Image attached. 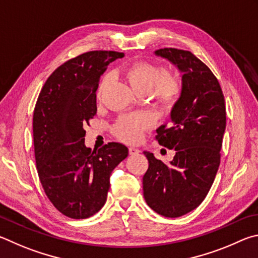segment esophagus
<instances>
[{"mask_svg": "<svg viewBox=\"0 0 258 258\" xmlns=\"http://www.w3.org/2000/svg\"><path fill=\"white\" fill-rule=\"evenodd\" d=\"M139 153H141V151H139L138 148H136V147H129V154L130 155H137V154H139Z\"/></svg>", "mask_w": 258, "mask_h": 258, "instance_id": "obj_1", "label": "esophagus"}]
</instances>
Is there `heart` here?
<instances>
[{"label":"heart","instance_id":"b5f03b06","mask_svg":"<svg viewBox=\"0 0 258 258\" xmlns=\"http://www.w3.org/2000/svg\"><path fill=\"white\" fill-rule=\"evenodd\" d=\"M121 76L134 92L148 95L156 106L171 110L181 95V84L178 78L166 71L164 67L147 61H134L121 70ZM110 75L99 81L96 97L99 98L104 88L110 83ZM153 124L152 117L145 113L122 115L114 125V134L120 141L135 144L141 141L143 134Z\"/></svg>","mask_w":258,"mask_h":258}]
</instances>
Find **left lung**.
<instances>
[{"label": "left lung", "instance_id": "obj_1", "mask_svg": "<svg viewBox=\"0 0 258 258\" xmlns=\"http://www.w3.org/2000/svg\"><path fill=\"white\" fill-rule=\"evenodd\" d=\"M155 54L182 72V90L171 123L161 125L155 136L175 155L165 164L144 153L150 163L143 178L144 197L156 213L179 218L200 206L213 184L227 123L225 102L213 72L191 52L165 47Z\"/></svg>", "mask_w": 258, "mask_h": 258}]
</instances>
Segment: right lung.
<instances>
[{
  "instance_id": "obj_1",
  "label": "right lung",
  "mask_w": 258,
  "mask_h": 258,
  "mask_svg": "<svg viewBox=\"0 0 258 258\" xmlns=\"http://www.w3.org/2000/svg\"><path fill=\"white\" fill-rule=\"evenodd\" d=\"M124 54L90 51L53 71L36 102L33 136L37 173L54 207L71 219H87L102 209L110 175L128 148L108 143L85 146V125L96 114V89L106 67Z\"/></svg>"
}]
</instances>
